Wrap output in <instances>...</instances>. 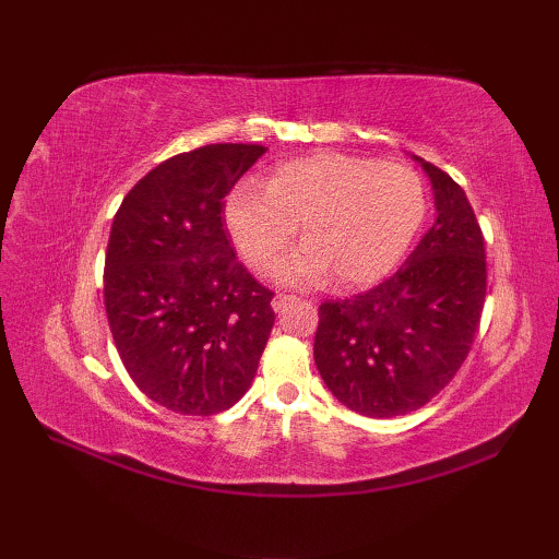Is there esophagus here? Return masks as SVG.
Segmentation results:
<instances>
[{"instance_id":"34e87169","label":"esophagus","mask_w":559,"mask_h":559,"mask_svg":"<svg viewBox=\"0 0 559 559\" xmlns=\"http://www.w3.org/2000/svg\"><path fill=\"white\" fill-rule=\"evenodd\" d=\"M295 300V295H288V293H278V295H273V300H271V307L276 312H281L283 307H286L288 302H293Z\"/></svg>"}]
</instances>
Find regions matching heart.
<instances>
[{
    "instance_id": "1",
    "label": "heart",
    "mask_w": 559,
    "mask_h": 559,
    "mask_svg": "<svg viewBox=\"0 0 559 559\" xmlns=\"http://www.w3.org/2000/svg\"><path fill=\"white\" fill-rule=\"evenodd\" d=\"M225 225L249 266L269 271L297 223L306 245L273 269V278L310 288L331 273L338 288L384 278L406 254L425 216L420 177L406 165L346 153L281 163L266 185H237Z\"/></svg>"
}]
</instances>
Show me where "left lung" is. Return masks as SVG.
<instances>
[{
  "label": "left lung",
  "instance_id": "1",
  "mask_svg": "<svg viewBox=\"0 0 559 559\" xmlns=\"http://www.w3.org/2000/svg\"><path fill=\"white\" fill-rule=\"evenodd\" d=\"M423 165L437 218L394 276L348 300L319 305L314 362L343 406L367 418L423 408L466 360L480 324L488 269L466 192Z\"/></svg>",
  "mask_w": 559,
  "mask_h": 559
}]
</instances>
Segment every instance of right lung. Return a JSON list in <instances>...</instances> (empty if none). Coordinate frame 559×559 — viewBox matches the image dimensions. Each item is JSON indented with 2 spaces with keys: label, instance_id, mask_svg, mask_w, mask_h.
<instances>
[{
  "label": "right lung",
  "instance_id": "obj_1",
  "mask_svg": "<svg viewBox=\"0 0 559 559\" xmlns=\"http://www.w3.org/2000/svg\"><path fill=\"white\" fill-rule=\"evenodd\" d=\"M259 144H211L163 160L117 209L103 295L124 370L182 415L240 401L273 326V293L235 257L223 197L264 156Z\"/></svg>",
  "mask_w": 559,
  "mask_h": 559
}]
</instances>
